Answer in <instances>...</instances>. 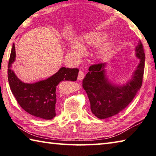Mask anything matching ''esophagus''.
Here are the masks:
<instances>
[{"label": "esophagus", "mask_w": 156, "mask_h": 156, "mask_svg": "<svg viewBox=\"0 0 156 156\" xmlns=\"http://www.w3.org/2000/svg\"><path fill=\"white\" fill-rule=\"evenodd\" d=\"M83 77H84L83 73L82 72V71H80V73H79V74H78V77H77L78 80H80V81L83 80Z\"/></svg>", "instance_id": "34e87169"}]
</instances>
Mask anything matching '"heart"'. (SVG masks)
I'll return each instance as SVG.
<instances>
[{
    "mask_svg": "<svg viewBox=\"0 0 156 156\" xmlns=\"http://www.w3.org/2000/svg\"><path fill=\"white\" fill-rule=\"evenodd\" d=\"M107 34L104 32H90L86 33L81 38L80 43H72L70 45L71 52L75 57H80L85 52V48L83 46H95L99 44L97 49L98 56L100 58L106 57L108 55L111 50L110 43L107 40H105Z\"/></svg>",
    "mask_w": 156,
    "mask_h": 156,
    "instance_id": "b5f03b06",
    "label": "heart"
}]
</instances>
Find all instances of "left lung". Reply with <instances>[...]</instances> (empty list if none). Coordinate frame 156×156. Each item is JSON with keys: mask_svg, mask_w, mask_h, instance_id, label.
Returning <instances> with one entry per match:
<instances>
[{"mask_svg": "<svg viewBox=\"0 0 156 156\" xmlns=\"http://www.w3.org/2000/svg\"><path fill=\"white\" fill-rule=\"evenodd\" d=\"M135 54L140 62L129 80L124 84L110 80L106 74V63L89 68L83 80V87L90 100L92 113L99 119H106L120 113L141 88L145 61L141 43L136 47Z\"/></svg>", "mask_w": 156, "mask_h": 156, "instance_id": "obj_1", "label": "left lung"}]
</instances>
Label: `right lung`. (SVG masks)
Listing matches in <instances>:
<instances>
[{
  "instance_id": "1",
  "label": "right lung",
  "mask_w": 156,
  "mask_h": 156,
  "mask_svg": "<svg viewBox=\"0 0 156 156\" xmlns=\"http://www.w3.org/2000/svg\"><path fill=\"white\" fill-rule=\"evenodd\" d=\"M15 61L16 50L14 43L9 60L7 76L10 89L18 103L31 115L44 119H53L56 116L57 86L62 81H76L79 70L61 67L45 80L34 83H24L12 69Z\"/></svg>"
}]
</instances>
